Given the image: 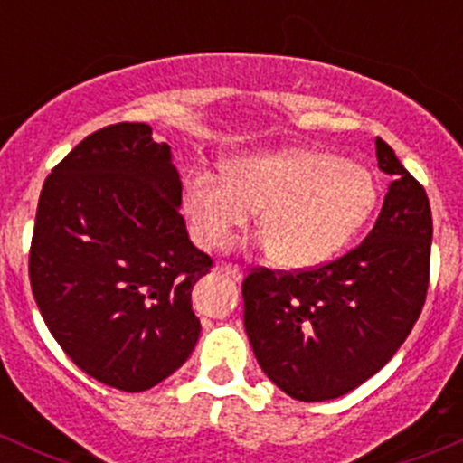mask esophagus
Masks as SVG:
<instances>
[{
    "label": "esophagus",
    "mask_w": 463,
    "mask_h": 463,
    "mask_svg": "<svg viewBox=\"0 0 463 463\" xmlns=\"http://www.w3.org/2000/svg\"><path fill=\"white\" fill-rule=\"evenodd\" d=\"M219 270H222V273H226L228 278H232V279H241V269L237 264H231V261H222V264L217 266Z\"/></svg>",
    "instance_id": "obj_1"
}]
</instances>
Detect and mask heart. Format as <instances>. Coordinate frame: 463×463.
Listing matches in <instances>:
<instances>
[{
    "label": "heart",
    "mask_w": 463,
    "mask_h": 463,
    "mask_svg": "<svg viewBox=\"0 0 463 463\" xmlns=\"http://www.w3.org/2000/svg\"><path fill=\"white\" fill-rule=\"evenodd\" d=\"M223 176L193 170L184 181V210L197 244L223 249L260 210L266 253L284 269H311L334 258L378 202L370 167L311 147L235 158Z\"/></svg>",
    "instance_id": "b5f03b06"
}]
</instances>
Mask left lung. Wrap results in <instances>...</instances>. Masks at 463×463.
<instances>
[{
  "label": "left lung",
  "instance_id": "left-lung-1",
  "mask_svg": "<svg viewBox=\"0 0 463 463\" xmlns=\"http://www.w3.org/2000/svg\"><path fill=\"white\" fill-rule=\"evenodd\" d=\"M394 176L370 235L316 269H255L244 326L264 374L291 399L329 401L374 376L419 320L430 282L432 213L423 185L376 138Z\"/></svg>",
  "mask_w": 463,
  "mask_h": 463
}]
</instances>
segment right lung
Segmentation results:
<instances>
[{
    "label": "right lung",
    "mask_w": 463,
    "mask_h": 463,
    "mask_svg": "<svg viewBox=\"0 0 463 463\" xmlns=\"http://www.w3.org/2000/svg\"><path fill=\"white\" fill-rule=\"evenodd\" d=\"M170 145L145 123L89 134L46 176L29 278L46 326L85 374L143 392L199 340L193 287L213 260L190 241Z\"/></svg>",
    "instance_id": "add662e5"
}]
</instances>
